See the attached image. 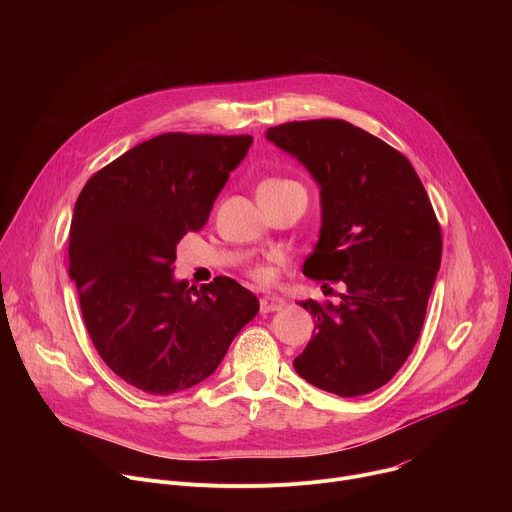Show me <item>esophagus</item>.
Segmentation results:
<instances>
[{
  "label": "esophagus",
  "instance_id": "esophagus-1",
  "mask_svg": "<svg viewBox=\"0 0 512 512\" xmlns=\"http://www.w3.org/2000/svg\"><path fill=\"white\" fill-rule=\"evenodd\" d=\"M259 308H261V314L279 312V310L285 308V300H283V298H277V296H265V298H261Z\"/></svg>",
  "mask_w": 512,
  "mask_h": 512
}]
</instances>
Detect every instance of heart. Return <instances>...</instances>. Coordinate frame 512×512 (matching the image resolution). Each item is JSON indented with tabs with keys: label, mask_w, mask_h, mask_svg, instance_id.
Returning a JSON list of instances; mask_svg holds the SVG:
<instances>
[{
	"label": "heart",
	"mask_w": 512,
	"mask_h": 512,
	"mask_svg": "<svg viewBox=\"0 0 512 512\" xmlns=\"http://www.w3.org/2000/svg\"><path fill=\"white\" fill-rule=\"evenodd\" d=\"M285 184H296V182H291V180H281V178H269V180L261 182V186H259V188H273V186H285ZM253 277H257V279H265V277H267V273H265L263 269H255V271H253Z\"/></svg>",
	"instance_id": "b5f03b06"
}]
</instances>
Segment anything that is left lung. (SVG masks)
I'll list each match as a JSON object with an SVG mask.
<instances>
[{
  "label": "left lung",
  "instance_id": "left-lung-1",
  "mask_svg": "<svg viewBox=\"0 0 512 512\" xmlns=\"http://www.w3.org/2000/svg\"><path fill=\"white\" fill-rule=\"evenodd\" d=\"M265 137L320 188L322 225L304 275L346 285L340 304L300 302L316 326L294 369L322 391L367 395L419 338L442 263L435 212L409 160L348 121L283 123Z\"/></svg>",
  "mask_w": 512,
  "mask_h": 512
}]
</instances>
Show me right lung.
<instances>
[{"mask_svg": "<svg viewBox=\"0 0 512 512\" xmlns=\"http://www.w3.org/2000/svg\"><path fill=\"white\" fill-rule=\"evenodd\" d=\"M251 135L162 133L99 170L70 223V277L107 367L152 395L210 377L259 300L231 277L176 279V245L200 231Z\"/></svg>", "mask_w": 512, "mask_h": 512, "instance_id": "right-lung-1", "label": "right lung"}]
</instances>
